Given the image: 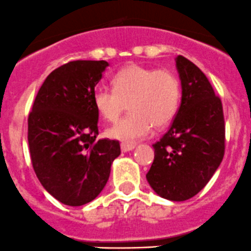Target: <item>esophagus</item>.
Masks as SVG:
<instances>
[{"mask_svg": "<svg viewBox=\"0 0 251 251\" xmlns=\"http://www.w3.org/2000/svg\"><path fill=\"white\" fill-rule=\"evenodd\" d=\"M134 148H135V145H134V144H128V143L121 144V150H122L123 152H126V151L133 150Z\"/></svg>", "mask_w": 251, "mask_h": 251, "instance_id": "34e87169", "label": "esophagus"}]
</instances>
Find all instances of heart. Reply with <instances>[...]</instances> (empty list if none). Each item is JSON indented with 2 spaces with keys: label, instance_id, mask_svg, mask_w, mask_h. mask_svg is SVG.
I'll return each instance as SVG.
<instances>
[{
  "label": "heart",
  "instance_id": "heart-1",
  "mask_svg": "<svg viewBox=\"0 0 251 251\" xmlns=\"http://www.w3.org/2000/svg\"><path fill=\"white\" fill-rule=\"evenodd\" d=\"M112 86H98L93 101L99 115L108 122L117 121L129 106L131 112L106 131L123 143L145 138L153 126L170 125L179 108L180 81L170 69L129 64L113 75Z\"/></svg>",
  "mask_w": 251,
  "mask_h": 251
}]
</instances>
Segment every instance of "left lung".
<instances>
[{"label":"left lung","instance_id":"obj_1","mask_svg":"<svg viewBox=\"0 0 251 251\" xmlns=\"http://www.w3.org/2000/svg\"><path fill=\"white\" fill-rule=\"evenodd\" d=\"M182 100L167 133L153 144L155 158L146 178L160 197L184 201L209 183L226 148L221 99L199 67L177 57Z\"/></svg>","mask_w":251,"mask_h":251}]
</instances>
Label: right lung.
<instances>
[{
    "label": "right lung",
    "mask_w": 251,
    "mask_h": 251,
    "mask_svg": "<svg viewBox=\"0 0 251 251\" xmlns=\"http://www.w3.org/2000/svg\"><path fill=\"white\" fill-rule=\"evenodd\" d=\"M108 63L72 61L45 79L28 117L31 163L42 187L62 204L80 206L107 183L118 140L100 139L93 95Z\"/></svg>",
    "instance_id": "obj_1"
}]
</instances>
